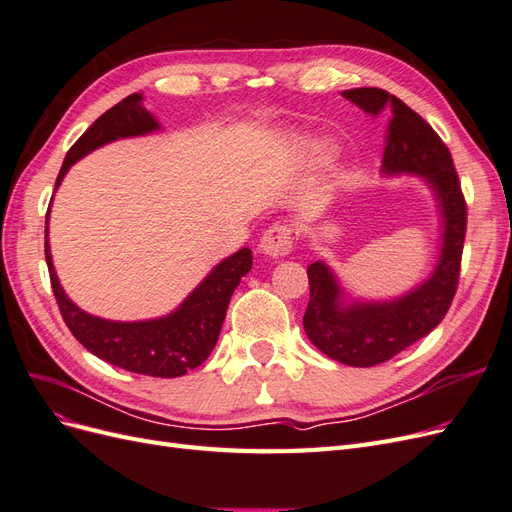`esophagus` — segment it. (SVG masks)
I'll return each mask as SVG.
<instances>
[{
  "label": "esophagus",
  "instance_id": "34e87169",
  "mask_svg": "<svg viewBox=\"0 0 512 512\" xmlns=\"http://www.w3.org/2000/svg\"><path fill=\"white\" fill-rule=\"evenodd\" d=\"M260 254H265L269 258H280L292 252V230L290 226L284 224H273L265 230V235L260 237L258 245Z\"/></svg>",
  "mask_w": 512,
  "mask_h": 512
}]
</instances>
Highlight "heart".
Instances as JSON below:
<instances>
[{
  "instance_id": "b5f03b06",
  "label": "heart",
  "mask_w": 512,
  "mask_h": 512,
  "mask_svg": "<svg viewBox=\"0 0 512 512\" xmlns=\"http://www.w3.org/2000/svg\"><path fill=\"white\" fill-rule=\"evenodd\" d=\"M312 149H314V151H318V153H322V151L327 149V147H324V145H312Z\"/></svg>"
}]
</instances>
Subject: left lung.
I'll return each instance as SVG.
<instances>
[{
    "instance_id": "8db88e82",
    "label": "left lung",
    "mask_w": 512,
    "mask_h": 512,
    "mask_svg": "<svg viewBox=\"0 0 512 512\" xmlns=\"http://www.w3.org/2000/svg\"><path fill=\"white\" fill-rule=\"evenodd\" d=\"M342 96L374 117L391 108L382 173L421 175L436 194L444 228L436 269L423 284L391 301L344 303L346 292L327 262L316 260L307 267L303 329L309 342L333 361L374 367L431 333L446 316L457 292L468 207L451 151L421 115L378 87L346 89Z\"/></svg>"
}]
</instances>
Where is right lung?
<instances>
[{"label":"right lung","mask_w":512,"mask_h":512,"mask_svg":"<svg viewBox=\"0 0 512 512\" xmlns=\"http://www.w3.org/2000/svg\"><path fill=\"white\" fill-rule=\"evenodd\" d=\"M141 102V94H132L91 123L87 132L66 153L55 190L68 168L87 153L113 143L117 138L143 136L160 130L156 117L143 108ZM44 256L61 318L72 335L98 359L153 378L183 376L207 359L218 344L232 292L239 286L241 277L252 269V250L243 247L237 254L224 258L173 314L153 320L117 322L83 312L61 288L49 247V213H46Z\"/></svg>","instance_id":"right-lung-1"}]
</instances>
